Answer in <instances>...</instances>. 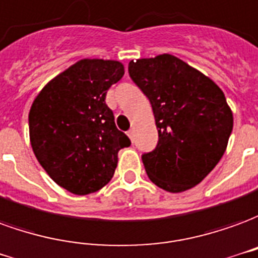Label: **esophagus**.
<instances>
[{"label": "esophagus", "mask_w": 258, "mask_h": 258, "mask_svg": "<svg viewBox=\"0 0 258 258\" xmlns=\"http://www.w3.org/2000/svg\"><path fill=\"white\" fill-rule=\"evenodd\" d=\"M127 136H129V138H131V140L133 142V129H131V131L127 132Z\"/></svg>", "instance_id": "34e87169"}]
</instances>
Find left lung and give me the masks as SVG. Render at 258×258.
Segmentation results:
<instances>
[{
	"label": "left lung",
	"instance_id": "1",
	"mask_svg": "<svg viewBox=\"0 0 258 258\" xmlns=\"http://www.w3.org/2000/svg\"><path fill=\"white\" fill-rule=\"evenodd\" d=\"M129 76L150 100L158 144L142 155L150 180L171 193L189 190L225 153L233 114L218 85L171 54L129 62Z\"/></svg>",
	"mask_w": 258,
	"mask_h": 258
}]
</instances>
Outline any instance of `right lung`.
Masks as SVG:
<instances>
[{
	"label": "right lung",
	"mask_w": 258,
	"mask_h": 258,
	"mask_svg": "<svg viewBox=\"0 0 258 258\" xmlns=\"http://www.w3.org/2000/svg\"><path fill=\"white\" fill-rule=\"evenodd\" d=\"M125 68L112 59H80L56 75L34 98L29 112L33 153L50 178L85 196L112 179L118 151L131 146L105 104Z\"/></svg>",
	"instance_id": "add662e5"
}]
</instances>
